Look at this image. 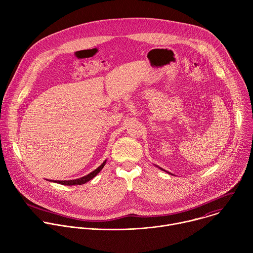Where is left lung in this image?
Returning <instances> with one entry per match:
<instances>
[{
    "label": "left lung",
    "instance_id": "left-lung-1",
    "mask_svg": "<svg viewBox=\"0 0 253 253\" xmlns=\"http://www.w3.org/2000/svg\"><path fill=\"white\" fill-rule=\"evenodd\" d=\"M159 168H160V167H159ZM160 169H161V170H163V171H165V170H164V169H162V168H160ZM166 172H167V171H166ZM167 173H169V172H167ZM169 174H171V173H169Z\"/></svg>",
    "mask_w": 253,
    "mask_h": 253
}]
</instances>
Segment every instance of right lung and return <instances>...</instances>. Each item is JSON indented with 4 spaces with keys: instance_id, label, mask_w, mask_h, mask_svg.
I'll use <instances>...</instances> for the list:
<instances>
[{
    "instance_id": "add662e5",
    "label": "right lung",
    "mask_w": 253,
    "mask_h": 253,
    "mask_svg": "<svg viewBox=\"0 0 253 253\" xmlns=\"http://www.w3.org/2000/svg\"><path fill=\"white\" fill-rule=\"evenodd\" d=\"M106 161L107 160H105L97 169H95L94 171H92L91 173H89L88 175H86V176H83V177H81V178H78V179H74V180H64V181H60V180H55L54 182H56V183H59V184H62V185H82V184H85L86 182H88V181H90L91 179H93L102 169H103V167L105 166V164H106ZM52 181V180H51Z\"/></svg>"
}]
</instances>
